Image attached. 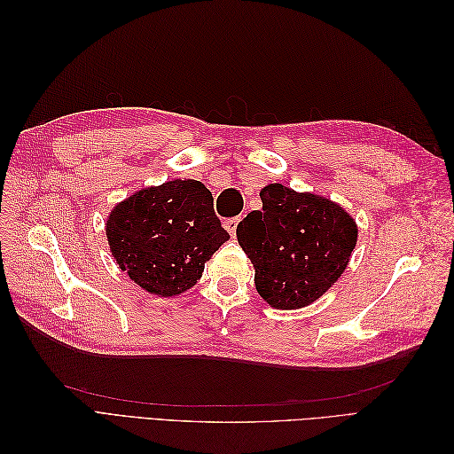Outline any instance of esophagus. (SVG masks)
Segmentation results:
<instances>
[{
	"mask_svg": "<svg viewBox=\"0 0 454 454\" xmlns=\"http://www.w3.org/2000/svg\"><path fill=\"white\" fill-rule=\"evenodd\" d=\"M240 219H242L240 215H239V217H231V219H227V222L223 223V225H225V229L229 231V235H231V237H235V235H237V225L240 223Z\"/></svg>",
	"mask_w": 454,
	"mask_h": 454,
	"instance_id": "esophagus-1",
	"label": "esophagus"
}]
</instances>
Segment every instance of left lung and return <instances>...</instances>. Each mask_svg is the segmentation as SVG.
I'll use <instances>...</instances> for the list:
<instances>
[{
    "label": "left lung",
    "instance_id": "left-lung-1",
    "mask_svg": "<svg viewBox=\"0 0 454 454\" xmlns=\"http://www.w3.org/2000/svg\"><path fill=\"white\" fill-rule=\"evenodd\" d=\"M237 227L255 270V290L267 305L295 310L312 305L345 272L358 242L356 219L332 199L269 184Z\"/></svg>",
    "mask_w": 454,
    "mask_h": 454
}]
</instances>
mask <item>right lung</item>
Masks as SVG:
<instances>
[{
	"label": "right lung",
	"instance_id": "right-lung-1",
	"mask_svg": "<svg viewBox=\"0 0 454 454\" xmlns=\"http://www.w3.org/2000/svg\"><path fill=\"white\" fill-rule=\"evenodd\" d=\"M106 237L119 269L134 284L151 295L176 297L197 284L229 232L204 184L172 180L117 202Z\"/></svg>",
	"mask_w": 454,
	"mask_h": 454
}]
</instances>
